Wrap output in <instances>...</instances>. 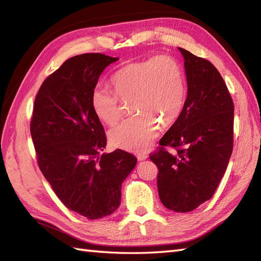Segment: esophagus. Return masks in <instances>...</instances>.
Returning a JSON list of instances; mask_svg holds the SVG:
<instances>
[{
	"mask_svg": "<svg viewBox=\"0 0 261 261\" xmlns=\"http://www.w3.org/2000/svg\"><path fill=\"white\" fill-rule=\"evenodd\" d=\"M137 158H138V160H145V159H147L148 158V154L147 153H145V152H140V153H137Z\"/></svg>",
	"mask_w": 261,
	"mask_h": 261,
	"instance_id": "34e87169",
	"label": "esophagus"
}]
</instances>
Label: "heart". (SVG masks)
Segmentation results:
<instances>
[{
	"instance_id": "1",
	"label": "heart",
	"mask_w": 261,
	"mask_h": 261,
	"mask_svg": "<svg viewBox=\"0 0 261 261\" xmlns=\"http://www.w3.org/2000/svg\"><path fill=\"white\" fill-rule=\"evenodd\" d=\"M114 92L102 86L93 90L94 113L105 124L113 125L122 115V101H129L137 113L110 131V141L124 150L145 151L156 139L160 124L178 118L186 101L181 66L169 55H157L124 65L112 76Z\"/></svg>"
}]
</instances>
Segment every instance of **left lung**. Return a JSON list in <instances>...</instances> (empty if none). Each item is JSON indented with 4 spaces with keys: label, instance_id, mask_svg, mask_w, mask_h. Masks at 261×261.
Segmentation results:
<instances>
[{
    "label": "left lung",
    "instance_id": "8db88e82",
    "mask_svg": "<svg viewBox=\"0 0 261 261\" xmlns=\"http://www.w3.org/2000/svg\"><path fill=\"white\" fill-rule=\"evenodd\" d=\"M187 97L178 118L149 158L158 167L160 201L186 213L213 196L233 149L234 105L222 76L207 59L178 48ZM173 147L170 153L165 149Z\"/></svg>",
    "mask_w": 261,
    "mask_h": 261
}]
</instances>
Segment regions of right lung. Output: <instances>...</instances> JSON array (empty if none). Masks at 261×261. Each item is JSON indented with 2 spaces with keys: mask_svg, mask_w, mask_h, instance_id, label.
Wrapping results in <instances>:
<instances>
[{
  "mask_svg": "<svg viewBox=\"0 0 261 261\" xmlns=\"http://www.w3.org/2000/svg\"><path fill=\"white\" fill-rule=\"evenodd\" d=\"M103 54L71 57L43 81L33 104L30 132L41 173L66 207L90 220L112 214L121 185L137 158L107 146L91 95L99 75L116 62Z\"/></svg>",
  "mask_w": 261,
  "mask_h": 261,
  "instance_id": "obj_1",
  "label": "right lung"
}]
</instances>
